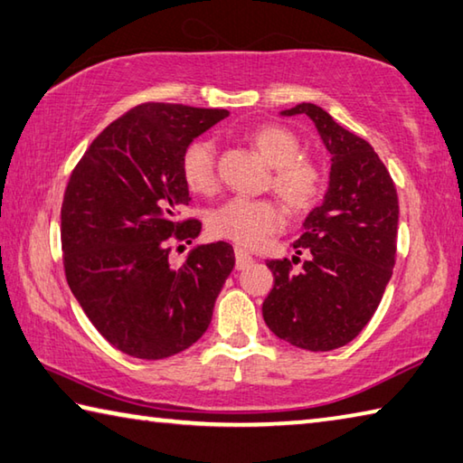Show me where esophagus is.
<instances>
[{
	"instance_id": "esophagus-1",
	"label": "esophagus",
	"mask_w": 463,
	"mask_h": 463,
	"mask_svg": "<svg viewBox=\"0 0 463 463\" xmlns=\"http://www.w3.org/2000/svg\"><path fill=\"white\" fill-rule=\"evenodd\" d=\"M234 259H237V267L239 271H242V269H247L250 263H253V257H250L245 249H241V247H237L234 249Z\"/></svg>"
}]
</instances>
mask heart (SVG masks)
Instances as JSON below:
<instances>
[{"label":"heart","instance_id":"1","mask_svg":"<svg viewBox=\"0 0 463 463\" xmlns=\"http://www.w3.org/2000/svg\"><path fill=\"white\" fill-rule=\"evenodd\" d=\"M255 149L275 167L273 190L293 213H307L324 190V174L319 165L301 156L299 139L291 131L265 125L250 136ZM182 178L196 194H213L218 188L216 146L210 139H196L182 156ZM285 216L275 200L231 198L210 214V232L214 237L255 249L283 229Z\"/></svg>","mask_w":463,"mask_h":463}]
</instances>
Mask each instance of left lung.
<instances>
[{"instance_id":"left-lung-1","label":"left lung","mask_w":463,"mask_h":463,"mask_svg":"<svg viewBox=\"0 0 463 463\" xmlns=\"http://www.w3.org/2000/svg\"><path fill=\"white\" fill-rule=\"evenodd\" d=\"M281 115L314 121L332 167L322 204L309 210L304 234L293 242L298 255L307 253L304 265L293 271L288 259L267 263L275 285L263 301V317L291 346L327 352L363 332L391 281L397 190L373 146L340 128L322 107L301 103Z\"/></svg>"}]
</instances>
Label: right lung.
Masks as SVG:
<instances>
[{"label":"right lung","instance_id":"1","mask_svg":"<svg viewBox=\"0 0 463 463\" xmlns=\"http://www.w3.org/2000/svg\"><path fill=\"white\" fill-rule=\"evenodd\" d=\"M226 109L146 103L92 141L64 192L66 281L100 335L125 354L159 360L203 338L234 267L224 241L196 245L182 265L170 242L196 239L182 156Z\"/></svg>","mask_w":463,"mask_h":463}]
</instances>
